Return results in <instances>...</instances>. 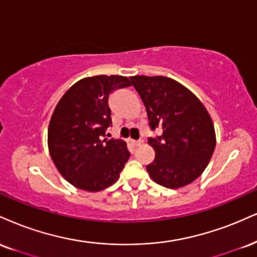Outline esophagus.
Returning a JSON list of instances; mask_svg holds the SVG:
<instances>
[{
  "instance_id": "esophagus-1",
  "label": "esophagus",
  "mask_w": 257,
  "mask_h": 257,
  "mask_svg": "<svg viewBox=\"0 0 257 257\" xmlns=\"http://www.w3.org/2000/svg\"><path fill=\"white\" fill-rule=\"evenodd\" d=\"M133 144H134L135 146H141V145L144 144V138H141L140 140H138V141H133Z\"/></svg>"
}]
</instances>
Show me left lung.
I'll list each match as a JSON object with an SVG mask.
<instances>
[{
	"instance_id": "obj_1",
	"label": "left lung",
	"mask_w": 257,
	"mask_h": 257,
	"mask_svg": "<svg viewBox=\"0 0 257 257\" xmlns=\"http://www.w3.org/2000/svg\"><path fill=\"white\" fill-rule=\"evenodd\" d=\"M146 107L152 131L148 139L156 157L147 172L156 183L170 189L190 184L201 176L215 148V131L205 105L185 86L166 76L131 78Z\"/></svg>"
}]
</instances>
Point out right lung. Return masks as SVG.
I'll use <instances>...</instances> for the list:
<instances>
[{
    "instance_id": "1",
    "label": "right lung",
    "mask_w": 257,
    "mask_h": 257,
    "mask_svg": "<svg viewBox=\"0 0 257 257\" xmlns=\"http://www.w3.org/2000/svg\"><path fill=\"white\" fill-rule=\"evenodd\" d=\"M126 76L95 75L75 82L60 99L48 129V147L58 172L78 189L112 185L128 162L123 140L103 139L111 124L109 95L129 87Z\"/></svg>"
}]
</instances>
